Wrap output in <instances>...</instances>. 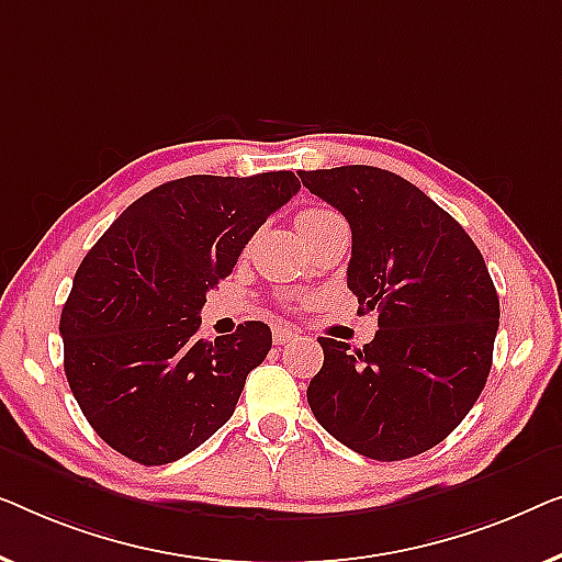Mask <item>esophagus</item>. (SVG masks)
Segmentation results:
<instances>
[{"label":"esophagus","instance_id":"34e87169","mask_svg":"<svg viewBox=\"0 0 562 562\" xmlns=\"http://www.w3.org/2000/svg\"><path fill=\"white\" fill-rule=\"evenodd\" d=\"M272 338H274V344L282 346V344H288V341H295V338H297V330L284 328V326H278V328H274Z\"/></svg>","mask_w":562,"mask_h":562}]
</instances>
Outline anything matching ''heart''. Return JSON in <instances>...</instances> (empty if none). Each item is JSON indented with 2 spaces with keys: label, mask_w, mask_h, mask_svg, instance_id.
Instances as JSON below:
<instances>
[{
  "label": "heart",
  "mask_w": 562,
  "mask_h": 562,
  "mask_svg": "<svg viewBox=\"0 0 562 562\" xmlns=\"http://www.w3.org/2000/svg\"><path fill=\"white\" fill-rule=\"evenodd\" d=\"M336 216L338 213H334L330 209H318V205H315V209H305L297 213V228L300 234H305L307 228H315L318 224H323V221H330Z\"/></svg>",
  "instance_id": "obj_1"
}]
</instances>
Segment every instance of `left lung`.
<instances>
[{
    "mask_svg": "<svg viewBox=\"0 0 562 562\" xmlns=\"http://www.w3.org/2000/svg\"><path fill=\"white\" fill-rule=\"evenodd\" d=\"M303 186L351 226L349 290L379 313L374 341L318 338L307 386L315 420L376 461H405L453 432L484 390L499 297L463 226L390 170H300Z\"/></svg>",
    "mask_w": 562,
    "mask_h": 562,
    "instance_id": "1",
    "label": "left lung"
}]
</instances>
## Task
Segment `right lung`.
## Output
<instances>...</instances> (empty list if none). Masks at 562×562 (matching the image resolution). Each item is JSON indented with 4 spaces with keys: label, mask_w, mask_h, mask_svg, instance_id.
<instances>
[{
    "label": "right lung",
    "mask_w": 562,
    "mask_h": 562,
    "mask_svg": "<svg viewBox=\"0 0 562 562\" xmlns=\"http://www.w3.org/2000/svg\"><path fill=\"white\" fill-rule=\"evenodd\" d=\"M297 191L290 170L170 180L134 201L83 257L60 313L63 367L97 436L134 463L178 461L234 415L272 330L247 321L205 341L199 313Z\"/></svg>",
    "instance_id": "add662e5"
}]
</instances>
